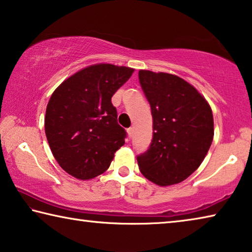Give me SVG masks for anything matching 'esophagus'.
<instances>
[{
	"instance_id": "esophagus-1",
	"label": "esophagus",
	"mask_w": 252,
	"mask_h": 252,
	"mask_svg": "<svg viewBox=\"0 0 252 252\" xmlns=\"http://www.w3.org/2000/svg\"><path fill=\"white\" fill-rule=\"evenodd\" d=\"M127 133H128L129 137H131V136H133V133H134V128H133V127H129V128L127 129Z\"/></svg>"
}]
</instances>
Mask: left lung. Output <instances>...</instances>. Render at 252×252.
<instances>
[{"label": "left lung", "mask_w": 252, "mask_h": 252, "mask_svg": "<svg viewBox=\"0 0 252 252\" xmlns=\"http://www.w3.org/2000/svg\"><path fill=\"white\" fill-rule=\"evenodd\" d=\"M138 78L153 116V139L137 156L139 170L160 187L177 184L197 170L211 146V107L175 75L139 70Z\"/></svg>", "instance_id": "left-lung-1"}]
</instances>
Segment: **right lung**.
<instances>
[{"instance_id":"1","label":"right lung","mask_w":252,"mask_h":252,"mask_svg":"<svg viewBox=\"0 0 252 252\" xmlns=\"http://www.w3.org/2000/svg\"><path fill=\"white\" fill-rule=\"evenodd\" d=\"M133 72L109 63L89 65L53 92L44 130L53 156L68 174L78 180L100 175L125 144L126 131L117 123L111 97Z\"/></svg>"}]
</instances>
